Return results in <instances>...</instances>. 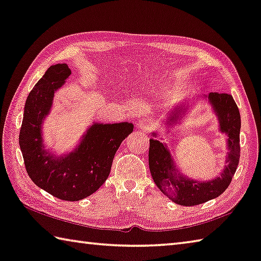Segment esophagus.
Masks as SVG:
<instances>
[{
	"label": "esophagus",
	"instance_id": "34e87169",
	"mask_svg": "<svg viewBox=\"0 0 261 261\" xmlns=\"http://www.w3.org/2000/svg\"><path fill=\"white\" fill-rule=\"evenodd\" d=\"M138 129L141 130V131H147L149 130L150 127V123L148 120H146V118H140V120L138 121Z\"/></svg>",
	"mask_w": 261,
	"mask_h": 261
}]
</instances>
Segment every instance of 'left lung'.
<instances>
[{"mask_svg": "<svg viewBox=\"0 0 261 261\" xmlns=\"http://www.w3.org/2000/svg\"><path fill=\"white\" fill-rule=\"evenodd\" d=\"M207 98L219 118L221 132L228 136L227 146L229 153L226 161L228 165H226L220 177L209 181H194L180 173L177 174L167 146L156 139H149L148 162L154 182L170 200L180 205L202 204L221 195L228 188L240 162L241 116L239 107L229 93L211 92ZM176 112H171L173 115L169 117L170 124L171 121H176L178 116Z\"/></svg>", "mask_w": 261, "mask_h": 261, "instance_id": "obj_1", "label": "left lung"}]
</instances>
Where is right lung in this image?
Listing matches in <instances>:
<instances>
[{
  "label": "right lung",
  "instance_id": "1",
  "mask_svg": "<svg viewBox=\"0 0 261 261\" xmlns=\"http://www.w3.org/2000/svg\"><path fill=\"white\" fill-rule=\"evenodd\" d=\"M66 64L46 69L27 97L19 134L26 171L36 186L64 201H80L94 193L110 176L121 143L134 131L132 123H93L80 146L65 158L44 149L42 123L51 110L54 94L70 75Z\"/></svg>",
  "mask_w": 261,
  "mask_h": 261
}]
</instances>
